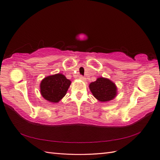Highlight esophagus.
<instances>
[{
  "instance_id": "esophagus-1",
  "label": "esophagus",
  "mask_w": 160,
  "mask_h": 160,
  "mask_svg": "<svg viewBox=\"0 0 160 160\" xmlns=\"http://www.w3.org/2000/svg\"><path fill=\"white\" fill-rule=\"evenodd\" d=\"M79 79H80L81 80H82V81H86V79L84 77L82 76V75H80V76H79Z\"/></svg>"
}]
</instances>
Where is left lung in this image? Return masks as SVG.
Returning a JSON list of instances; mask_svg holds the SVG:
<instances>
[{
  "label": "left lung",
  "mask_w": 160,
  "mask_h": 160,
  "mask_svg": "<svg viewBox=\"0 0 160 160\" xmlns=\"http://www.w3.org/2000/svg\"><path fill=\"white\" fill-rule=\"evenodd\" d=\"M89 89L100 102H108L113 100L118 95V88L112 81L105 77H99L89 85Z\"/></svg>",
  "instance_id": "obj_1"
}]
</instances>
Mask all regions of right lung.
<instances>
[{
  "instance_id": "1",
  "label": "right lung",
  "mask_w": 160,
  "mask_h": 160,
  "mask_svg": "<svg viewBox=\"0 0 160 160\" xmlns=\"http://www.w3.org/2000/svg\"><path fill=\"white\" fill-rule=\"evenodd\" d=\"M71 81L62 73L47 76L40 83L42 97L49 102L57 103L64 98Z\"/></svg>"
}]
</instances>
